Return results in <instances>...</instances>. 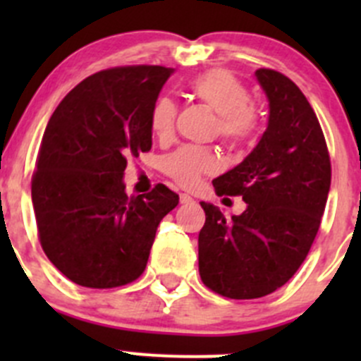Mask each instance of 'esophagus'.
<instances>
[{
    "mask_svg": "<svg viewBox=\"0 0 361 361\" xmlns=\"http://www.w3.org/2000/svg\"><path fill=\"white\" fill-rule=\"evenodd\" d=\"M192 201H194V199H192L188 194H180V202L181 204H190Z\"/></svg>",
    "mask_w": 361,
    "mask_h": 361,
    "instance_id": "34e87169",
    "label": "esophagus"
}]
</instances>
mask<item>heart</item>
<instances>
[{
	"label": "heart",
	"mask_w": 361,
	"mask_h": 361,
	"mask_svg": "<svg viewBox=\"0 0 361 361\" xmlns=\"http://www.w3.org/2000/svg\"><path fill=\"white\" fill-rule=\"evenodd\" d=\"M192 96L211 108L220 120V136L231 145L250 143L257 130V115L245 85L225 69L199 75L188 85ZM176 104L169 97H159L150 111V127L159 140H169L174 130ZM218 159L209 148L181 147L162 160L164 173L181 187H194L204 173H213Z\"/></svg>",
	"instance_id": "heart-1"
}]
</instances>
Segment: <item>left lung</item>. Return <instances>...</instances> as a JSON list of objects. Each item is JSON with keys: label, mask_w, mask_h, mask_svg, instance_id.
<instances>
[{"label": "left lung", "mask_w": 361, "mask_h": 361, "mask_svg": "<svg viewBox=\"0 0 361 361\" xmlns=\"http://www.w3.org/2000/svg\"><path fill=\"white\" fill-rule=\"evenodd\" d=\"M269 103L267 129L241 164L214 178L218 195H241L246 209L225 214L201 202L199 274L228 298H260L281 288L307 257L330 190V157L311 104L272 69H257Z\"/></svg>", "instance_id": "obj_1"}]
</instances>
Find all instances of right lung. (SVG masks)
<instances>
[{
	"label": "right lung",
	"instance_id": "1",
	"mask_svg": "<svg viewBox=\"0 0 361 361\" xmlns=\"http://www.w3.org/2000/svg\"><path fill=\"white\" fill-rule=\"evenodd\" d=\"M173 68H113L89 76L47 123L31 197L42 248L73 283L115 288L143 274L178 197L159 183L129 197L127 157L152 148L150 111Z\"/></svg>",
	"mask_w": 361,
	"mask_h": 361
}]
</instances>
